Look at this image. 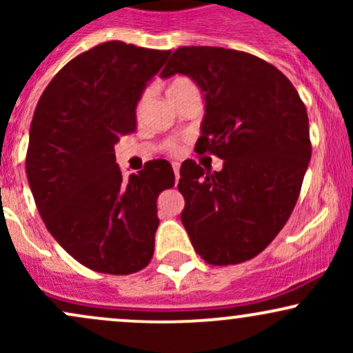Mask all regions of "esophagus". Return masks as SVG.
<instances>
[{"mask_svg":"<svg viewBox=\"0 0 353 353\" xmlns=\"http://www.w3.org/2000/svg\"><path fill=\"white\" fill-rule=\"evenodd\" d=\"M172 169H174V176H176V182H177V181H179V177H181V174H179V164H174Z\"/></svg>","mask_w":353,"mask_h":353,"instance_id":"obj_1","label":"esophagus"}]
</instances>
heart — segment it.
<instances>
[{
	"label": "heart",
	"mask_w": 353,
	"mask_h": 353,
	"mask_svg": "<svg viewBox=\"0 0 353 353\" xmlns=\"http://www.w3.org/2000/svg\"><path fill=\"white\" fill-rule=\"evenodd\" d=\"M192 92H197V88H196V84H194V81L188 78V76H176V78H172L168 83V86H165V94H168V98L171 103H174V101H177L181 98H185V96L192 94ZM145 99H148V92L141 94V98L137 99V104H136L137 114L143 111ZM179 149H181V145L177 143L168 144V152L177 154L179 152Z\"/></svg>",
	"instance_id": "heart-1"
}]
</instances>
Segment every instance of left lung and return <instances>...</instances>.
Instances as JSON below:
<instances>
[{"mask_svg":"<svg viewBox=\"0 0 353 353\" xmlns=\"http://www.w3.org/2000/svg\"><path fill=\"white\" fill-rule=\"evenodd\" d=\"M176 72L205 92L196 152L224 161L219 172L182 163L181 221L208 264H241L274 241L297 204L312 156L305 104L283 72L244 51L177 48L161 78Z\"/></svg>","mask_w":353,"mask_h":353,"instance_id":"left-lung-1","label":"left lung"}]
</instances>
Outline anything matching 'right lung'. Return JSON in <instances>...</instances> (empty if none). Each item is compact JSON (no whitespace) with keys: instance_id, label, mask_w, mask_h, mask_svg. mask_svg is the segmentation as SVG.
I'll return each instance as SVG.
<instances>
[{"instance_id":"obj_1","label":"right lung","mask_w":353,"mask_h":353,"mask_svg":"<svg viewBox=\"0 0 353 353\" xmlns=\"http://www.w3.org/2000/svg\"><path fill=\"white\" fill-rule=\"evenodd\" d=\"M169 54L101 43L71 59L34 109L26 176L36 208L59 245L96 272L134 274L152 259L172 165L149 161L125 179L114 144L136 131L137 99Z\"/></svg>"}]
</instances>
